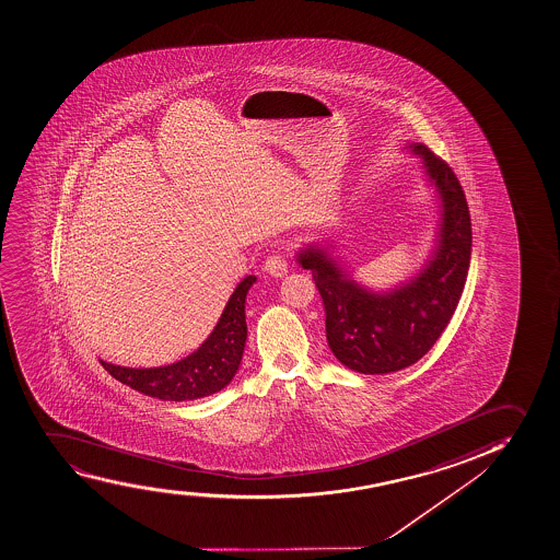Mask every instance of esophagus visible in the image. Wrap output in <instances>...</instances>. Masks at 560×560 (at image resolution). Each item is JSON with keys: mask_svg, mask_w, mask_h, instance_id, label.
<instances>
[{"mask_svg": "<svg viewBox=\"0 0 560 560\" xmlns=\"http://www.w3.org/2000/svg\"><path fill=\"white\" fill-rule=\"evenodd\" d=\"M264 270L268 271L270 276L283 277L287 276V271H289V262H287V258H284L281 253H273V255L266 258Z\"/></svg>", "mask_w": 560, "mask_h": 560, "instance_id": "obj_1", "label": "esophagus"}]
</instances>
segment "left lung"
<instances>
[{
  "label": "left lung",
  "mask_w": 560,
  "mask_h": 560,
  "mask_svg": "<svg viewBox=\"0 0 560 560\" xmlns=\"http://www.w3.org/2000/svg\"><path fill=\"white\" fill-rule=\"evenodd\" d=\"M440 200L432 255L417 276L387 292L352 281L325 247L310 245L296 260L311 270L326 311L334 357L354 372L383 375L421 360L450 325L463 296L471 256V222L455 173L429 147L411 143Z\"/></svg>",
  "instance_id": "obj_1"
}]
</instances>
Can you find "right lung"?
Wrapping results in <instances>:
<instances>
[{
	"instance_id": "add662e5",
	"label": "right lung",
	"mask_w": 560,
	"mask_h": 560,
	"mask_svg": "<svg viewBox=\"0 0 560 560\" xmlns=\"http://www.w3.org/2000/svg\"><path fill=\"white\" fill-rule=\"evenodd\" d=\"M253 283L256 277L247 276L235 287L209 338L179 362L160 368H125L100 360L102 366L120 383L159 400H198L219 393L234 380L242 364L247 339L245 300Z\"/></svg>"
}]
</instances>
